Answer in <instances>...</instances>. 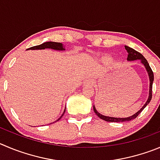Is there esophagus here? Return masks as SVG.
<instances>
[{"label":"esophagus","mask_w":160,"mask_h":160,"mask_svg":"<svg viewBox=\"0 0 160 160\" xmlns=\"http://www.w3.org/2000/svg\"><path fill=\"white\" fill-rule=\"evenodd\" d=\"M83 83H85V84H88V85H93L94 82L92 81V80H87Z\"/></svg>","instance_id":"esophagus-1"}]
</instances>
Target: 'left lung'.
Returning <instances> with one entry per match:
<instances>
[{"label": "left lung", "mask_w": 160, "mask_h": 160, "mask_svg": "<svg viewBox=\"0 0 160 160\" xmlns=\"http://www.w3.org/2000/svg\"><path fill=\"white\" fill-rule=\"evenodd\" d=\"M125 50H127L128 52V58L127 60L129 62H132V61H135V60H140L141 62V63L144 65L145 67L146 70L148 72V77H149V81H150V86H149V95H148V98L147 102H145L144 106L142 107V108L140 110L134 114L133 115L130 116V117H128V118H113V117H107V116H104L102 114H99L98 111L96 110L95 109V106H93V110L95 111V113L96 114V115L98 117H99V118L102 119L104 121H107V122H129V121L132 120V119H135L139 114H141V112L144 110V108L146 107V106L150 102L151 99H152V83H153V80H154V74H153V72H152V68H151L150 65H149L148 62L147 60L144 58V57L141 54V53H139L137 52V50H133L132 48H130L129 46H125Z\"/></svg>", "instance_id": "1"}]
</instances>
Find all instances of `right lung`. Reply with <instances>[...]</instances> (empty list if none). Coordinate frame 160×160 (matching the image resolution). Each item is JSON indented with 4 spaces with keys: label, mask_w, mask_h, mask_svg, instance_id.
<instances>
[{
    "label": "right lung",
    "mask_w": 160,
    "mask_h": 160,
    "mask_svg": "<svg viewBox=\"0 0 160 160\" xmlns=\"http://www.w3.org/2000/svg\"><path fill=\"white\" fill-rule=\"evenodd\" d=\"M44 49H52V50H65V46H63V44L61 42H46L42 43L41 45H38V46H32L31 48L27 49V50H44ZM66 108V107H65ZM65 110H64L63 114L56 122H58V120L62 118V116L64 115L65 112Z\"/></svg>",
    "instance_id": "1"
}]
</instances>
